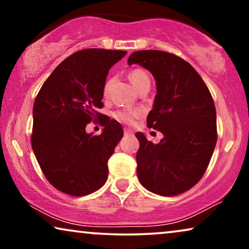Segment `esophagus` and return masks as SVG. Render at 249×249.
<instances>
[{"label": "esophagus", "instance_id": "34e87169", "mask_svg": "<svg viewBox=\"0 0 249 249\" xmlns=\"http://www.w3.org/2000/svg\"><path fill=\"white\" fill-rule=\"evenodd\" d=\"M124 135H132V131L130 129H124Z\"/></svg>", "mask_w": 249, "mask_h": 249}]
</instances>
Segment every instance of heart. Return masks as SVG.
I'll return each instance as SVG.
<instances>
[{
  "instance_id": "b5f03b06",
  "label": "heart",
  "mask_w": 249,
  "mask_h": 249,
  "mask_svg": "<svg viewBox=\"0 0 249 249\" xmlns=\"http://www.w3.org/2000/svg\"><path fill=\"white\" fill-rule=\"evenodd\" d=\"M129 79H130L131 84L134 85V87L137 90L142 86H144V85H146V84L149 85V83H151V81H149L148 74L142 69L132 70L131 72L129 73ZM108 86H110V81H107V85H105V91H107ZM142 114V110H120V111L115 112L114 117L117 118L119 121L124 122V124H130L135 121V119L141 117Z\"/></svg>"
}]
</instances>
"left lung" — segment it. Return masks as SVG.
<instances>
[{
	"instance_id": "obj_1",
	"label": "left lung",
	"mask_w": 249,
	"mask_h": 249,
	"mask_svg": "<svg viewBox=\"0 0 249 249\" xmlns=\"http://www.w3.org/2000/svg\"><path fill=\"white\" fill-rule=\"evenodd\" d=\"M128 64H139L154 77L156 95L147 125L163 134L161 142L153 144L142 132H136L139 181L162 196L187 192L205 173L216 144L212 95L198 72L175 54L137 51Z\"/></svg>"
}]
</instances>
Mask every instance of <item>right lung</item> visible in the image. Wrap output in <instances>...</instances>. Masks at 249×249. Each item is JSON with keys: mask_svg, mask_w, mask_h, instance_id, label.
I'll use <instances>...</instances> for the list:
<instances>
[{"mask_svg": "<svg viewBox=\"0 0 249 249\" xmlns=\"http://www.w3.org/2000/svg\"><path fill=\"white\" fill-rule=\"evenodd\" d=\"M127 52L78 51L62 61L43 84L34 102L32 147L46 179L60 192L85 196L107 179V161L124 136L118 121L103 118L101 135L86 125L102 117L108 70Z\"/></svg>", "mask_w": 249, "mask_h": 249, "instance_id": "1", "label": "right lung"}]
</instances>
